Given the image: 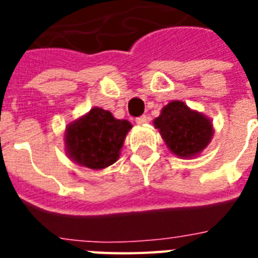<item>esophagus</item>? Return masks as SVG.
I'll list each match as a JSON object with an SVG mask.
<instances>
[{
	"label": "esophagus",
	"instance_id": "34e87169",
	"mask_svg": "<svg viewBox=\"0 0 258 258\" xmlns=\"http://www.w3.org/2000/svg\"><path fill=\"white\" fill-rule=\"evenodd\" d=\"M135 123L138 124V125H144V124L149 123V117H148V116H141V117H138L135 120Z\"/></svg>",
	"mask_w": 258,
	"mask_h": 258
}]
</instances>
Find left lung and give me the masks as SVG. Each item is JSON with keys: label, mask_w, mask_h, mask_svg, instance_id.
Instances as JSON below:
<instances>
[{"label": "left lung", "mask_w": 258, "mask_h": 258, "mask_svg": "<svg viewBox=\"0 0 258 258\" xmlns=\"http://www.w3.org/2000/svg\"><path fill=\"white\" fill-rule=\"evenodd\" d=\"M153 124L168 149L178 157L198 156L210 144L214 133L210 118L181 101L167 103Z\"/></svg>", "instance_id": "obj_1"}]
</instances>
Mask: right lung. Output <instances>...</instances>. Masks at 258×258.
<instances>
[{
    "instance_id": "right-lung-1",
    "label": "right lung",
    "mask_w": 258,
    "mask_h": 258,
    "mask_svg": "<svg viewBox=\"0 0 258 258\" xmlns=\"http://www.w3.org/2000/svg\"><path fill=\"white\" fill-rule=\"evenodd\" d=\"M133 125L113 117L109 110L92 107L66 127L64 148L79 166L101 170L117 162L125 135Z\"/></svg>"
}]
</instances>
